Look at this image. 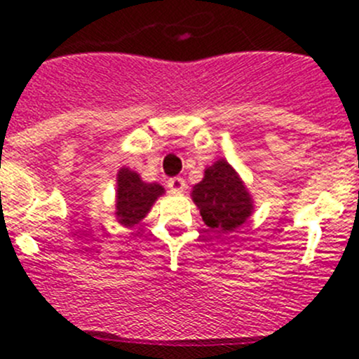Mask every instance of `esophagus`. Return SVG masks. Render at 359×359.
I'll list each match as a JSON object with an SVG mask.
<instances>
[{
    "label": "esophagus",
    "instance_id": "esophagus-1",
    "mask_svg": "<svg viewBox=\"0 0 359 359\" xmlns=\"http://www.w3.org/2000/svg\"><path fill=\"white\" fill-rule=\"evenodd\" d=\"M167 185H169L170 192H182V190L185 189V180H183V177H180V176L170 177Z\"/></svg>",
    "mask_w": 359,
    "mask_h": 359
}]
</instances>
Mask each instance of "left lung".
<instances>
[{
  "label": "left lung",
  "mask_w": 359,
  "mask_h": 359,
  "mask_svg": "<svg viewBox=\"0 0 359 359\" xmlns=\"http://www.w3.org/2000/svg\"><path fill=\"white\" fill-rule=\"evenodd\" d=\"M203 221L214 233H226L250 217L253 207L241 177L224 160L215 161L205 170L203 182L192 190Z\"/></svg>",
  "instance_id": "obj_1"
}]
</instances>
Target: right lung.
<instances>
[{"mask_svg": "<svg viewBox=\"0 0 359 359\" xmlns=\"http://www.w3.org/2000/svg\"><path fill=\"white\" fill-rule=\"evenodd\" d=\"M163 194L158 183H144L140 176L129 169H120L116 190V217L123 226H133L145 217L152 203Z\"/></svg>", "mask_w": 359, "mask_h": 359, "instance_id": "right-lung-1", "label": "right lung"}]
</instances>
